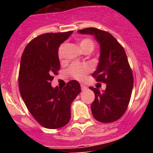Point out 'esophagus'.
Returning a JSON list of instances; mask_svg holds the SVG:
<instances>
[{
	"mask_svg": "<svg viewBox=\"0 0 153 153\" xmlns=\"http://www.w3.org/2000/svg\"><path fill=\"white\" fill-rule=\"evenodd\" d=\"M81 90H86V89H87V87H86V86H85V85H83V84H81Z\"/></svg>",
	"mask_w": 153,
	"mask_h": 153,
	"instance_id": "1",
	"label": "esophagus"
}]
</instances>
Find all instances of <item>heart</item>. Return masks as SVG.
Returning a JSON list of instances; mask_svg holds the SVG:
<instances>
[{
    "instance_id": "1",
    "label": "heart",
    "mask_w": 153,
    "mask_h": 153,
    "mask_svg": "<svg viewBox=\"0 0 153 153\" xmlns=\"http://www.w3.org/2000/svg\"><path fill=\"white\" fill-rule=\"evenodd\" d=\"M81 50L84 53H91L93 51L95 44L94 42L90 38L83 39L79 42V44ZM66 44H62L58 50V56L60 59H63L64 56V51L66 49ZM90 72V67L86 65H80V64H74L70 67L69 70V74H70L71 76L76 79L81 80L85 77V76L87 73Z\"/></svg>"
}]
</instances>
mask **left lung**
Instances as JSON below:
<instances>
[{"label":"left lung","instance_id":"1","mask_svg":"<svg viewBox=\"0 0 153 153\" xmlns=\"http://www.w3.org/2000/svg\"><path fill=\"white\" fill-rule=\"evenodd\" d=\"M78 32L93 35L100 46V62L92 76L98 82L106 83V88L100 91L98 88L90 87L95 94L91 104L93 117L104 123L114 122L125 113L133 86V75L125 51L106 31L89 27Z\"/></svg>","mask_w":153,"mask_h":153}]
</instances>
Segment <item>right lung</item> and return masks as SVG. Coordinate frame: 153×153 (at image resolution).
Listing matches in <instances>:
<instances>
[{"mask_svg":"<svg viewBox=\"0 0 153 153\" xmlns=\"http://www.w3.org/2000/svg\"><path fill=\"white\" fill-rule=\"evenodd\" d=\"M74 31L39 35L26 46L18 76L19 90L33 118L47 129H58L70 120V105L80 93V85L71 80L63 89L51 81L60 64L58 50Z\"/></svg>","mask_w":153,"mask_h":153,"instance_id":"right-lung-1","label":"right lung"}]
</instances>
